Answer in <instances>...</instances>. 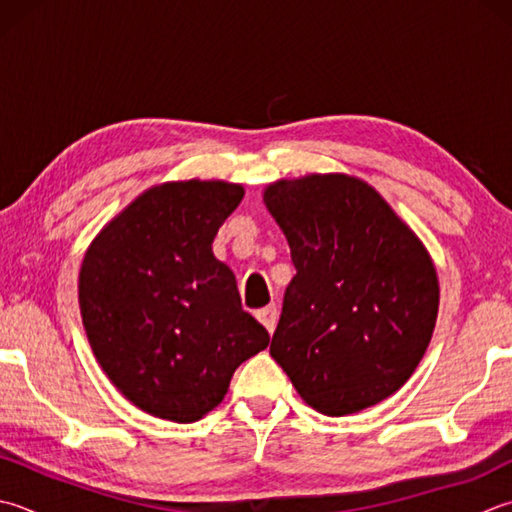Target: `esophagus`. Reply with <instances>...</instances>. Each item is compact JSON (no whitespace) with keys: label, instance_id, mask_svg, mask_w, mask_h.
<instances>
[{"label":"esophagus","instance_id":"34e87169","mask_svg":"<svg viewBox=\"0 0 512 512\" xmlns=\"http://www.w3.org/2000/svg\"><path fill=\"white\" fill-rule=\"evenodd\" d=\"M257 319L266 326L268 333L273 335L275 324H277V306L273 304V306H266V308H262V310H257Z\"/></svg>","mask_w":512,"mask_h":512}]
</instances>
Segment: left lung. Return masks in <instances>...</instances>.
<instances>
[{"mask_svg":"<svg viewBox=\"0 0 512 512\" xmlns=\"http://www.w3.org/2000/svg\"><path fill=\"white\" fill-rule=\"evenodd\" d=\"M264 202L297 270L270 355L319 413L382 402L433 335L439 284L426 248L375 188L348 175L270 184Z\"/></svg>","mask_w":512,"mask_h":512,"instance_id":"left-lung-1","label":"left lung"}]
</instances>
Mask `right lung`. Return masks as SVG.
<instances>
[{"label": "right lung", "mask_w": 512, "mask_h": 512, "mask_svg": "<svg viewBox=\"0 0 512 512\" xmlns=\"http://www.w3.org/2000/svg\"><path fill=\"white\" fill-rule=\"evenodd\" d=\"M244 188L173 182L146 190L95 237L79 308L97 362L146 413L188 424L222 402L237 366L268 346L213 239Z\"/></svg>", "instance_id": "add662e5"}]
</instances>
